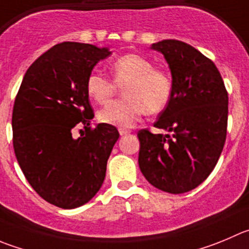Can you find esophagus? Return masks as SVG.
Segmentation results:
<instances>
[{"mask_svg":"<svg viewBox=\"0 0 249 249\" xmlns=\"http://www.w3.org/2000/svg\"><path fill=\"white\" fill-rule=\"evenodd\" d=\"M118 132H120V136H127V134L131 133V131L129 129H126V128H120L118 129Z\"/></svg>","mask_w":249,"mask_h":249,"instance_id":"1","label":"esophagus"}]
</instances>
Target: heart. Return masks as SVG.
<instances>
[{
  "label": "heart",
  "mask_w": 249,
  "mask_h": 249,
  "mask_svg": "<svg viewBox=\"0 0 249 249\" xmlns=\"http://www.w3.org/2000/svg\"><path fill=\"white\" fill-rule=\"evenodd\" d=\"M110 71L116 84L124 83L122 88L124 98L112 101L99 111L98 117L103 123L129 128L145 111L160 112L171 98L172 83L169 74L153 68V63L143 56L137 53L121 56L111 63ZM114 83L101 73L91 72L87 78L85 90L93 101L105 104L115 94Z\"/></svg>",
  "instance_id": "1"
}]
</instances>
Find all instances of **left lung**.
Returning <instances> with one entry per match:
<instances>
[{"label": "left lung", "mask_w": 249, "mask_h": 249, "mask_svg": "<svg viewBox=\"0 0 249 249\" xmlns=\"http://www.w3.org/2000/svg\"><path fill=\"white\" fill-rule=\"evenodd\" d=\"M172 75L171 98L154 127L138 132L139 169L149 183L172 194L192 191L214 170L226 141L229 95L216 66L178 40L151 45Z\"/></svg>", "instance_id": "8db88e82"}]
</instances>
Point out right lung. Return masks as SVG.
I'll list each match as a JSON object with an SVG mask.
<instances>
[{
    "label": "right lung",
    "instance_id": "add662e5",
    "mask_svg": "<svg viewBox=\"0 0 249 249\" xmlns=\"http://www.w3.org/2000/svg\"><path fill=\"white\" fill-rule=\"evenodd\" d=\"M110 55L107 47L90 44L55 45L28 68L14 100L18 164L40 197L62 209L80 207L98 193L120 137L107 123L91 128L94 112L85 90L88 75ZM77 124L85 126L78 139L72 136Z\"/></svg>",
    "mask_w": 249,
    "mask_h": 249
}]
</instances>
